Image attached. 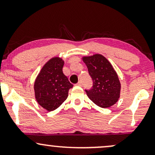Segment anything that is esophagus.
<instances>
[{
	"mask_svg": "<svg viewBox=\"0 0 155 155\" xmlns=\"http://www.w3.org/2000/svg\"><path fill=\"white\" fill-rule=\"evenodd\" d=\"M76 85H77V86H81V85H82V84H81V81H79V82L76 84Z\"/></svg>",
	"mask_w": 155,
	"mask_h": 155,
	"instance_id": "esophagus-1",
	"label": "esophagus"
}]
</instances>
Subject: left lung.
<instances>
[{
	"mask_svg": "<svg viewBox=\"0 0 155 155\" xmlns=\"http://www.w3.org/2000/svg\"><path fill=\"white\" fill-rule=\"evenodd\" d=\"M93 84L90 90H85L89 98L101 108L113 106L120 97L121 84L116 71L105 57L94 54L84 57Z\"/></svg>",
	"mask_w": 155,
	"mask_h": 155,
	"instance_id": "obj_1",
	"label": "left lung"
}]
</instances>
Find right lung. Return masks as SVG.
Returning a JSON list of instances; mask_svg holds the SVG:
<instances>
[{
  "mask_svg": "<svg viewBox=\"0 0 155 155\" xmlns=\"http://www.w3.org/2000/svg\"><path fill=\"white\" fill-rule=\"evenodd\" d=\"M63 65L61 58H51L44 65L35 81V99L48 111L59 107L66 100L68 90L74 86L64 75Z\"/></svg>",
  "mask_w": 155,
  "mask_h": 155,
  "instance_id": "obj_1",
  "label": "right lung"
}]
</instances>
